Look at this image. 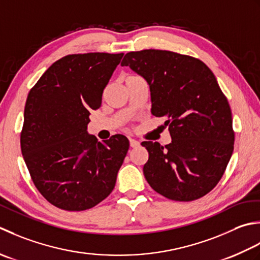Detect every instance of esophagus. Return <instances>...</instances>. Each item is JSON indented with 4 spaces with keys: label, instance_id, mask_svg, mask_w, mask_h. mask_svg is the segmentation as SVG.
<instances>
[{
    "label": "esophagus",
    "instance_id": "obj_1",
    "mask_svg": "<svg viewBox=\"0 0 260 260\" xmlns=\"http://www.w3.org/2000/svg\"><path fill=\"white\" fill-rule=\"evenodd\" d=\"M129 141H130V147H132V148H137L140 146V142L136 139H132V138H130Z\"/></svg>",
    "mask_w": 260,
    "mask_h": 260
}]
</instances>
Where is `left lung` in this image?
Here are the masks:
<instances>
[{"instance_id":"1","label":"left lung","mask_w":260,"mask_h":260,"mask_svg":"<svg viewBox=\"0 0 260 260\" xmlns=\"http://www.w3.org/2000/svg\"><path fill=\"white\" fill-rule=\"evenodd\" d=\"M121 66L146 79L151 113L168 119L171 144H141L149 153L147 182L169 200L204 197L223 175L235 141L231 110L214 74L197 58L156 49L128 52Z\"/></svg>"}]
</instances>
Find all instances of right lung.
<instances>
[{"instance_id": "1", "label": "right lung", "mask_w": 260, "mask_h": 260, "mask_svg": "<svg viewBox=\"0 0 260 260\" xmlns=\"http://www.w3.org/2000/svg\"><path fill=\"white\" fill-rule=\"evenodd\" d=\"M122 57L107 52L65 56L28 94L21 151L36 187L61 210L91 209L114 188L129 140L115 135L98 142L87 134V124Z\"/></svg>"}]
</instances>
